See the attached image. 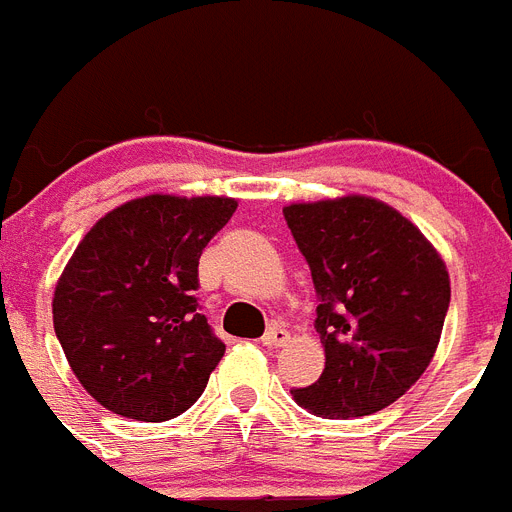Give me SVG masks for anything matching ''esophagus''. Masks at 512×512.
Returning <instances> with one entry per match:
<instances>
[{"label": "esophagus", "instance_id": "1", "mask_svg": "<svg viewBox=\"0 0 512 512\" xmlns=\"http://www.w3.org/2000/svg\"><path fill=\"white\" fill-rule=\"evenodd\" d=\"M260 342H263L265 347H284V344L289 342V331H286L284 326H278V323H273V326H270L268 331H265Z\"/></svg>", "mask_w": 512, "mask_h": 512}]
</instances>
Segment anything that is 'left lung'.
Wrapping results in <instances>:
<instances>
[{
  "instance_id": "left-lung-1",
  "label": "left lung",
  "mask_w": 512,
  "mask_h": 512,
  "mask_svg": "<svg viewBox=\"0 0 512 512\" xmlns=\"http://www.w3.org/2000/svg\"><path fill=\"white\" fill-rule=\"evenodd\" d=\"M286 226L321 297L326 368L294 400L323 418H360L397 402L442 339L450 273L413 220L365 194L292 202Z\"/></svg>"
}]
</instances>
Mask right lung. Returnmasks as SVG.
Returning a JSON list of instances; mask_svg holds the SVG:
<instances>
[{
    "mask_svg": "<svg viewBox=\"0 0 512 512\" xmlns=\"http://www.w3.org/2000/svg\"><path fill=\"white\" fill-rule=\"evenodd\" d=\"M231 197L147 194L81 239L54 286V334L81 386L123 418L160 423L205 392L226 344L197 313L199 255Z\"/></svg>",
    "mask_w": 512,
    "mask_h": 512,
    "instance_id": "right-lung-1",
    "label": "right lung"
}]
</instances>
